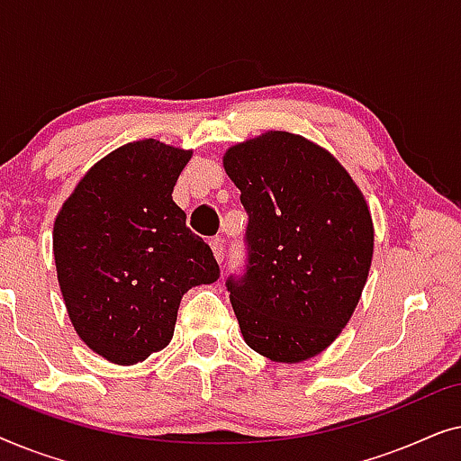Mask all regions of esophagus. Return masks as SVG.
Returning a JSON list of instances; mask_svg holds the SVG:
<instances>
[{
	"label": "esophagus",
	"mask_w": 461,
	"mask_h": 461,
	"mask_svg": "<svg viewBox=\"0 0 461 461\" xmlns=\"http://www.w3.org/2000/svg\"><path fill=\"white\" fill-rule=\"evenodd\" d=\"M212 245V251H213V258L222 264L224 262V245H222V239H212L210 241Z\"/></svg>",
	"instance_id": "34e87169"
}]
</instances>
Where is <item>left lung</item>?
Segmentation results:
<instances>
[{
  "instance_id": "8db88e82",
  "label": "left lung",
  "mask_w": 461,
  "mask_h": 461,
  "mask_svg": "<svg viewBox=\"0 0 461 461\" xmlns=\"http://www.w3.org/2000/svg\"><path fill=\"white\" fill-rule=\"evenodd\" d=\"M222 163L249 216L248 273L226 281L245 344L275 363L317 357L367 283V201L330 150L289 131L239 142Z\"/></svg>"
}]
</instances>
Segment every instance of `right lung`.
<instances>
[{
	"label": "right lung",
	"instance_id": "add662e5",
	"mask_svg": "<svg viewBox=\"0 0 461 461\" xmlns=\"http://www.w3.org/2000/svg\"><path fill=\"white\" fill-rule=\"evenodd\" d=\"M193 150L128 142L87 169L54 220L56 275L87 348L136 365L174 336L182 295L220 276L210 245L174 203Z\"/></svg>",
	"mask_w": 461,
	"mask_h": 461
}]
</instances>
